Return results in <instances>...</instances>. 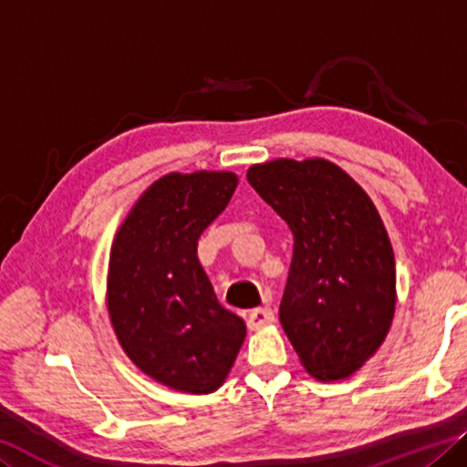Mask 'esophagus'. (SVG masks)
<instances>
[{"mask_svg":"<svg viewBox=\"0 0 467 467\" xmlns=\"http://www.w3.org/2000/svg\"><path fill=\"white\" fill-rule=\"evenodd\" d=\"M274 322V312L270 307H255L249 312L247 317V324L251 330H257V328H264V327H270Z\"/></svg>","mask_w":467,"mask_h":467,"instance_id":"obj_1","label":"esophagus"}]
</instances>
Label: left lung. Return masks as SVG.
<instances>
[{
    "label": "left lung",
    "mask_w": 467,
    "mask_h": 467,
    "mask_svg": "<svg viewBox=\"0 0 467 467\" xmlns=\"http://www.w3.org/2000/svg\"><path fill=\"white\" fill-rule=\"evenodd\" d=\"M247 181L295 236L278 314L293 349L314 379H349L395 316V255L379 210L322 158L255 164Z\"/></svg>",
    "instance_id": "obj_1"
}]
</instances>
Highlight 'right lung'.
Here are the masks:
<instances>
[{
	"mask_svg": "<svg viewBox=\"0 0 467 467\" xmlns=\"http://www.w3.org/2000/svg\"><path fill=\"white\" fill-rule=\"evenodd\" d=\"M233 172L166 174L140 195L109 251L108 312L140 372L191 395L231 372L245 322L222 307L197 260V241L231 202Z\"/></svg>",
	"mask_w": 467,
	"mask_h": 467,
	"instance_id": "obj_1",
	"label": "right lung"
}]
</instances>
